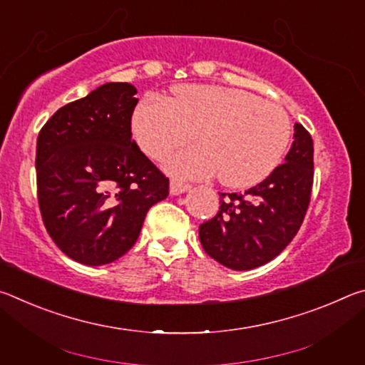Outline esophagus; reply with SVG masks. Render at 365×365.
<instances>
[{
    "mask_svg": "<svg viewBox=\"0 0 365 365\" xmlns=\"http://www.w3.org/2000/svg\"><path fill=\"white\" fill-rule=\"evenodd\" d=\"M190 190V185H187V183H180V182H177V180H172L170 182V195L172 196H178V195H182V193H185V191H188Z\"/></svg>",
    "mask_w": 365,
    "mask_h": 365,
    "instance_id": "esophagus-1",
    "label": "esophagus"
}]
</instances>
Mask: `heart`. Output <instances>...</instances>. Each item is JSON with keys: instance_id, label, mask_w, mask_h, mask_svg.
Wrapping results in <instances>:
<instances>
[{"instance_id": "obj_1", "label": "heart", "mask_w": 365, "mask_h": 365, "mask_svg": "<svg viewBox=\"0 0 365 365\" xmlns=\"http://www.w3.org/2000/svg\"><path fill=\"white\" fill-rule=\"evenodd\" d=\"M132 133L146 156L163 160L200 133L201 146L175 154L165 170L178 178L220 174L230 188L265 180L292 137V123L280 106L250 91L220 85H182L169 100L148 96L132 115Z\"/></svg>"}]
</instances>
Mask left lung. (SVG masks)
Segmentation results:
<instances>
[{"label": "left lung", "instance_id": "obj_1", "mask_svg": "<svg viewBox=\"0 0 365 365\" xmlns=\"http://www.w3.org/2000/svg\"><path fill=\"white\" fill-rule=\"evenodd\" d=\"M285 163L245 193H219L215 217L200 225V242L209 256L232 270L267 264L298 233L311 201L314 143L294 123Z\"/></svg>", "mask_w": 365, "mask_h": 365}]
</instances>
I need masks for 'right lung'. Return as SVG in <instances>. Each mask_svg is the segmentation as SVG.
Returning a JSON list of instances; mask_svg holds the SVG:
<instances>
[{
  "label": "right lung",
  "mask_w": 365,
  "mask_h": 365,
  "mask_svg": "<svg viewBox=\"0 0 365 365\" xmlns=\"http://www.w3.org/2000/svg\"><path fill=\"white\" fill-rule=\"evenodd\" d=\"M137 88L109 82L51 115L36 140L38 205L49 237L73 261L114 262L138 240L169 178L132 140Z\"/></svg>",
  "instance_id": "add662e5"
}]
</instances>
